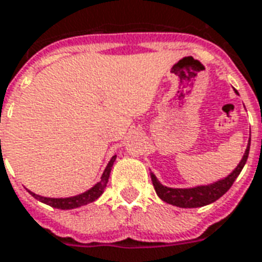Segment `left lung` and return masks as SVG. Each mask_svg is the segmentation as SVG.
<instances>
[{
    "instance_id": "obj_1",
    "label": "left lung",
    "mask_w": 262,
    "mask_h": 262,
    "mask_svg": "<svg viewBox=\"0 0 262 262\" xmlns=\"http://www.w3.org/2000/svg\"><path fill=\"white\" fill-rule=\"evenodd\" d=\"M237 94V92H234ZM250 151V139L247 148H246L245 154L240 160L239 165L236 166L229 175L210 183V185H200L194 186V187H187V189H179V187H168L161 183L160 180L157 179V176L150 172L151 180H152V185L156 189V193L158 194L161 200L165 201L170 205H176L180 208H197V207H204L211 203H214L218 199H221L222 195L229 190L230 186L233 185V182L236 178L239 176V173L243 169V166L246 165V161L249 157Z\"/></svg>"
}]
</instances>
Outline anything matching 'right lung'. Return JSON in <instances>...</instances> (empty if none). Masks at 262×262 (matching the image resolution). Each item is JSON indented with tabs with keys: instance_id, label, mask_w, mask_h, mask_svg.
Here are the masks:
<instances>
[{
	"instance_id": "add662e5",
	"label": "right lung",
	"mask_w": 262,
	"mask_h": 262,
	"mask_svg": "<svg viewBox=\"0 0 262 262\" xmlns=\"http://www.w3.org/2000/svg\"><path fill=\"white\" fill-rule=\"evenodd\" d=\"M116 160V156H114L108 162V165L105 166V169L102 172L101 179L100 182H97L96 185L90 187L89 190H86L84 193H80V194L77 195H72V197H44V195L36 194V193H33V191L28 190L30 194L34 197V199H37L38 201H41L44 204L51 205L54 208H58V210H73V208H79V207H82V205L90 204L93 201H96L100 195L104 193L106 187V183H108V179H110V173H111L112 165H114V162Z\"/></svg>"
}]
</instances>
